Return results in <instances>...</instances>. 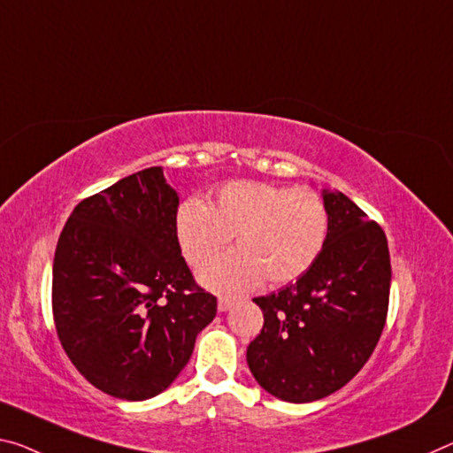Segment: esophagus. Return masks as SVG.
Listing matches in <instances>:
<instances>
[{"mask_svg":"<svg viewBox=\"0 0 453 453\" xmlns=\"http://www.w3.org/2000/svg\"><path fill=\"white\" fill-rule=\"evenodd\" d=\"M234 306V300L232 298H226V296H221L219 300H218V311L219 312H226V311H229V308Z\"/></svg>","mask_w":453,"mask_h":453,"instance_id":"34e87169","label":"esophagus"}]
</instances>
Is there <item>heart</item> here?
Masks as SVG:
<instances>
[{"label": "heart", "mask_w": 453, "mask_h": 453, "mask_svg": "<svg viewBox=\"0 0 453 453\" xmlns=\"http://www.w3.org/2000/svg\"><path fill=\"white\" fill-rule=\"evenodd\" d=\"M179 248L199 268L235 235L232 250L199 272L201 284L221 294L254 288L265 276L272 286L303 276L317 262L328 235V211L317 191L264 181H232L210 205L188 199L175 218Z\"/></svg>", "instance_id": "1"}]
</instances>
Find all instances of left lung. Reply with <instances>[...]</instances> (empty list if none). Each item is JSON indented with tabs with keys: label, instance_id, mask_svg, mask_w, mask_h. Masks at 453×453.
<instances>
[{
	"label": "left lung",
	"instance_id": "1",
	"mask_svg": "<svg viewBox=\"0 0 453 453\" xmlns=\"http://www.w3.org/2000/svg\"><path fill=\"white\" fill-rule=\"evenodd\" d=\"M328 235L311 268L257 296L264 326L248 365L260 387L308 403L347 385L375 350L389 308L391 260L381 226L341 191H322Z\"/></svg>",
	"mask_w": 453,
	"mask_h": 453
}]
</instances>
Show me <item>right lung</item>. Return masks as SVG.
<instances>
[{
	"mask_svg": "<svg viewBox=\"0 0 453 453\" xmlns=\"http://www.w3.org/2000/svg\"><path fill=\"white\" fill-rule=\"evenodd\" d=\"M179 197L161 167L82 199L54 254L52 312L86 381L117 399L167 389L218 298L199 288L175 234Z\"/></svg>",
	"mask_w": 453,
	"mask_h": 453,
	"instance_id": "1",
	"label": "right lung"
}]
</instances>
